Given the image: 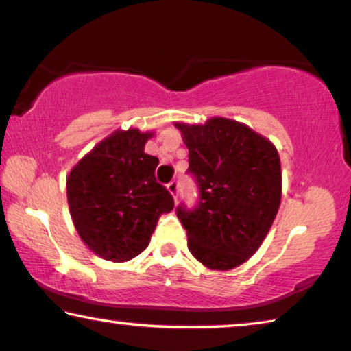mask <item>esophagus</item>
<instances>
[{"mask_svg":"<svg viewBox=\"0 0 351 351\" xmlns=\"http://www.w3.org/2000/svg\"><path fill=\"white\" fill-rule=\"evenodd\" d=\"M167 189H169V192L171 193V197H173V199L176 202L178 199V192H180V184H178V181H171L169 186H167Z\"/></svg>","mask_w":351,"mask_h":351,"instance_id":"esophagus-1","label":"esophagus"}]
</instances>
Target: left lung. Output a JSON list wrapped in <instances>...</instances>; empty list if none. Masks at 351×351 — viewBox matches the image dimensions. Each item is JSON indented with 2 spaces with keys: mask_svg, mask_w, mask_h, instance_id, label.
<instances>
[{
  "mask_svg": "<svg viewBox=\"0 0 351 351\" xmlns=\"http://www.w3.org/2000/svg\"><path fill=\"white\" fill-rule=\"evenodd\" d=\"M175 126L199 187L195 209H176L189 252L210 270L234 269L258 252L280 209V154L269 138L223 117Z\"/></svg>",
  "mask_w": 351,
  "mask_h": 351,
  "instance_id": "obj_1",
  "label": "left lung"
}]
</instances>
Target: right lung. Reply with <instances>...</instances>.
<instances>
[{"mask_svg":"<svg viewBox=\"0 0 351 351\" xmlns=\"http://www.w3.org/2000/svg\"><path fill=\"white\" fill-rule=\"evenodd\" d=\"M152 131L117 130L88 152L66 178L70 215L81 241L106 261L125 263L148 247L173 198L156 182Z\"/></svg>","mask_w":351,"mask_h":351,"instance_id":"right-lung-1","label":"right lung"}]
</instances>
